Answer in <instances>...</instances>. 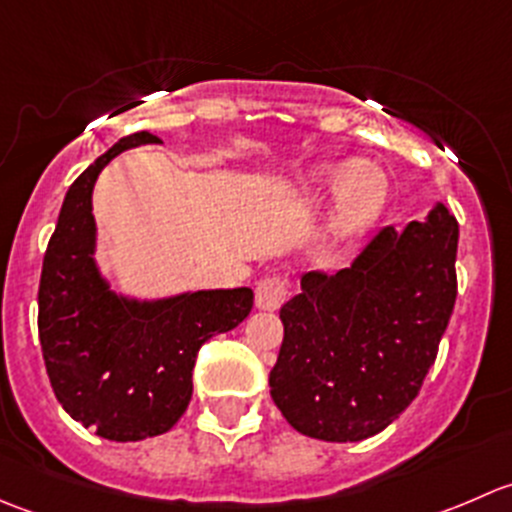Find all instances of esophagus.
Returning a JSON list of instances; mask_svg holds the SVG:
<instances>
[{
	"label": "esophagus",
	"mask_w": 512,
	"mask_h": 512,
	"mask_svg": "<svg viewBox=\"0 0 512 512\" xmlns=\"http://www.w3.org/2000/svg\"><path fill=\"white\" fill-rule=\"evenodd\" d=\"M285 299H287V282L282 280V277H265V280L257 282L255 287L257 309L275 312V309L282 307Z\"/></svg>",
	"instance_id": "34e87169"
}]
</instances>
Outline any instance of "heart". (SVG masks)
Returning a JSON list of instances; mask_svg holds the SVG:
<instances>
[{
    "instance_id": "heart-1",
    "label": "heart",
    "mask_w": 512,
    "mask_h": 512,
    "mask_svg": "<svg viewBox=\"0 0 512 512\" xmlns=\"http://www.w3.org/2000/svg\"><path fill=\"white\" fill-rule=\"evenodd\" d=\"M299 190L312 198L329 193L324 235L332 245H352L369 235L386 215L391 200V178L384 165L369 158L347 165H317L299 178Z\"/></svg>"
}]
</instances>
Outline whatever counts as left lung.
<instances>
[{
    "label": "left lung",
    "mask_w": 512,
    "mask_h": 512,
    "mask_svg": "<svg viewBox=\"0 0 512 512\" xmlns=\"http://www.w3.org/2000/svg\"><path fill=\"white\" fill-rule=\"evenodd\" d=\"M458 223L384 227L352 267L307 272L280 309L272 401L294 431L332 443L376 436L416 399L456 304Z\"/></svg>",
    "instance_id": "obj_1"
}]
</instances>
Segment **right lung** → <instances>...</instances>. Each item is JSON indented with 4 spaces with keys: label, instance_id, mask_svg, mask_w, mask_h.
<instances>
[{
    "label": "right lung",
    "instance_id": "obj_1",
    "mask_svg": "<svg viewBox=\"0 0 512 512\" xmlns=\"http://www.w3.org/2000/svg\"><path fill=\"white\" fill-rule=\"evenodd\" d=\"M160 143L141 131L96 158L66 193L41 267L39 342L61 409L108 441L170 431L193 396L200 347L235 329L252 289H198L170 297L118 292L96 262L94 185L113 158Z\"/></svg>",
    "mask_w": 512,
    "mask_h": 512
}]
</instances>
